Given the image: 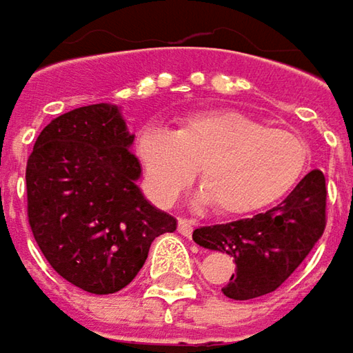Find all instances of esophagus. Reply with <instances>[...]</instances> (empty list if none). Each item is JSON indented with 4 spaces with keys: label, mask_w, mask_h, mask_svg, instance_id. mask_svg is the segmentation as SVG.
<instances>
[{
    "label": "esophagus",
    "mask_w": 353,
    "mask_h": 353,
    "mask_svg": "<svg viewBox=\"0 0 353 353\" xmlns=\"http://www.w3.org/2000/svg\"><path fill=\"white\" fill-rule=\"evenodd\" d=\"M193 228H195V221H191V219H179L177 221V230L183 236H191L193 234Z\"/></svg>",
    "instance_id": "1"
}]
</instances>
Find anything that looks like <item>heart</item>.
<instances>
[{
  "instance_id": "b5f03b06",
  "label": "heart",
  "mask_w": 353,
  "mask_h": 353,
  "mask_svg": "<svg viewBox=\"0 0 353 353\" xmlns=\"http://www.w3.org/2000/svg\"><path fill=\"white\" fill-rule=\"evenodd\" d=\"M137 152L160 203H172L199 170L203 197L221 214L260 211L305 176L310 146L297 132L270 128L240 111H197L174 132L146 127Z\"/></svg>"
}]
</instances>
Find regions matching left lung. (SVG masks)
<instances>
[{"label":"left lung","mask_w":353,"mask_h":353,"mask_svg":"<svg viewBox=\"0 0 353 353\" xmlns=\"http://www.w3.org/2000/svg\"><path fill=\"white\" fill-rule=\"evenodd\" d=\"M326 226V179L312 170L277 207L226 225L201 226L193 240L234 258L226 297L248 301L275 291L314 248Z\"/></svg>","instance_id":"8db88e82"}]
</instances>
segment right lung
Returning a JSON list of instances; mask_svg holds the SVG:
<instances>
[{
    "label": "right lung",
    "instance_id": "add662e5",
    "mask_svg": "<svg viewBox=\"0 0 353 353\" xmlns=\"http://www.w3.org/2000/svg\"><path fill=\"white\" fill-rule=\"evenodd\" d=\"M132 140L117 105H88L46 125L27 160L32 236L56 274L95 295L127 287L177 226L140 193Z\"/></svg>",
    "mask_w": 353,
    "mask_h": 353
}]
</instances>
